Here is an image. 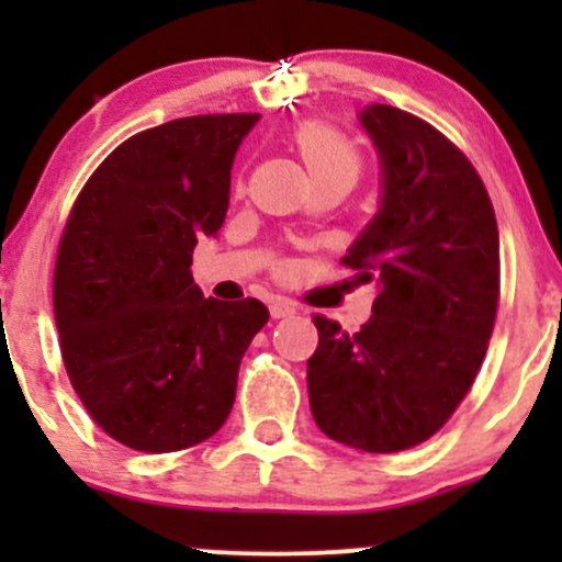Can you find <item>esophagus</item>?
Listing matches in <instances>:
<instances>
[{
    "label": "esophagus",
    "mask_w": 562,
    "mask_h": 562,
    "mask_svg": "<svg viewBox=\"0 0 562 562\" xmlns=\"http://www.w3.org/2000/svg\"><path fill=\"white\" fill-rule=\"evenodd\" d=\"M269 310H271V317H291V315H296V307H293V302H288V299H271V304H269Z\"/></svg>",
    "instance_id": "1"
}]
</instances>
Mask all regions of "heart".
Returning a JSON list of instances; mask_svg holds the SVG:
<instances>
[{
    "label": "heart",
    "mask_w": 562,
    "mask_h": 562,
    "mask_svg": "<svg viewBox=\"0 0 562 562\" xmlns=\"http://www.w3.org/2000/svg\"><path fill=\"white\" fill-rule=\"evenodd\" d=\"M293 146L302 155L304 166L313 179L326 173H350L356 176L361 168V157L356 146L337 133L334 127L321 122H307L293 133Z\"/></svg>",
    "instance_id": "b5f03b06"
}]
</instances>
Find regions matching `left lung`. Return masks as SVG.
Here are the masks:
<instances>
[{
  "label": "left lung",
  "instance_id": "left-lung-1",
  "mask_svg": "<svg viewBox=\"0 0 562 562\" xmlns=\"http://www.w3.org/2000/svg\"><path fill=\"white\" fill-rule=\"evenodd\" d=\"M381 160V201L345 266L375 282L361 331L315 315L307 361L323 435L370 454L432 438L484 361L501 296V239L490 195L468 157L413 113L359 111Z\"/></svg>",
  "mask_w": 562,
  "mask_h": 562
}]
</instances>
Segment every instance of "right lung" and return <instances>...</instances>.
Masks as SVG:
<instances>
[{
    "mask_svg": "<svg viewBox=\"0 0 562 562\" xmlns=\"http://www.w3.org/2000/svg\"><path fill=\"white\" fill-rule=\"evenodd\" d=\"M258 113L187 116L124 140L92 173L61 234L54 315L89 416L149 454L212 438L241 356L269 321L258 299H203L192 249L217 236L231 168Z\"/></svg>",
    "mask_w": 562,
    "mask_h": 562,
    "instance_id": "right-lung-1",
    "label": "right lung"
}]
</instances>
